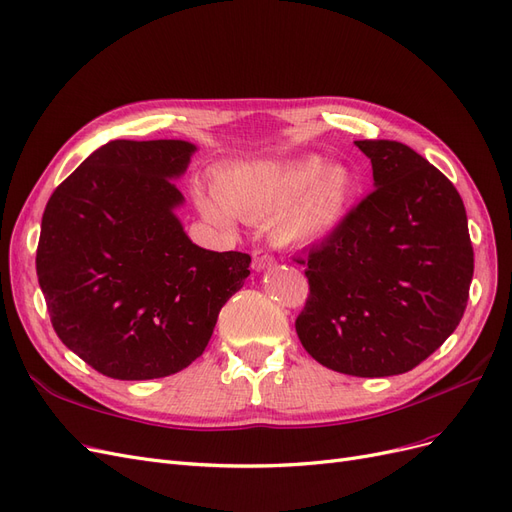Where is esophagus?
<instances>
[{"mask_svg":"<svg viewBox=\"0 0 512 512\" xmlns=\"http://www.w3.org/2000/svg\"><path fill=\"white\" fill-rule=\"evenodd\" d=\"M252 267L256 269V271H265V269H271L273 265H275V258L269 254V252H262V250H258V252H254L252 254Z\"/></svg>","mask_w":512,"mask_h":512,"instance_id":"1","label":"esophagus"}]
</instances>
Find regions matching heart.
<instances>
[{
	"instance_id": "1",
	"label": "heart",
	"mask_w": 512,
	"mask_h": 512,
	"mask_svg": "<svg viewBox=\"0 0 512 512\" xmlns=\"http://www.w3.org/2000/svg\"><path fill=\"white\" fill-rule=\"evenodd\" d=\"M215 194L198 192L200 213L213 224L230 226L232 213L250 220L271 219V235L284 245H314L342 228L352 177L342 166L316 156L286 164H239L215 179Z\"/></svg>"
}]
</instances>
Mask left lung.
Instances as JSON below:
<instances>
[{"label":"left lung","mask_w":512,"mask_h":512,"mask_svg":"<svg viewBox=\"0 0 512 512\" xmlns=\"http://www.w3.org/2000/svg\"><path fill=\"white\" fill-rule=\"evenodd\" d=\"M374 192L333 237L309 250V297L294 327L303 348L339 374H406L466 312L474 252L455 185L397 141H354Z\"/></svg>","instance_id":"left-lung-1"}]
</instances>
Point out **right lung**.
I'll use <instances>...</instances> for the list:
<instances>
[{"instance_id": "obj_1", "label": "right lung", "mask_w": 512, "mask_h": 512, "mask_svg": "<svg viewBox=\"0 0 512 512\" xmlns=\"http://www.w3.org/2000/svg\"><path fill=\"white\" fill-rule=\"evenodd\" d=\"M188 141H111L51 194L36 252L53 329L115 380H153L205 352L250 254L211 252L177 218Z\"/></svg>"}]
</instances>
